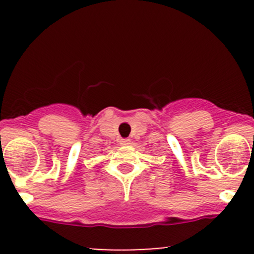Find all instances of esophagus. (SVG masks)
Listing matches in <instances>:
<instances>
[{
  "label": "esophagus",
  "mask_w": 254,
  "mask_h": 254,
  "mask_svg": "<svg viewBox=\"0 0 254 254\" xmlns=\"http://www.w3.org/2000/svg\"><path fill=\"white\" fill-rule=\"evenodd\" d=\"M130 143V139L129 138H122L121 139V144L125 145V144H129Z\"/></svg>",
  "instance_id": "esophagus-1"
}]
</instances>
